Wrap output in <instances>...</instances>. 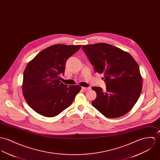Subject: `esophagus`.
<instances>
[{"label": "esophagus", "instance_id": "obj_1", "mask_svg": "<svg viewBox=\"0 0 160 160\" xmlns=\"http://www.w3.org/2000/svg\"><path fill=\"white\" fill-rule=\"evenodd\" d=\"M90 87H82V89L83 90H84V91H86V90H90Z\"/></svg>", "mask_w": 160, "mask_h": 160}]
</instances>
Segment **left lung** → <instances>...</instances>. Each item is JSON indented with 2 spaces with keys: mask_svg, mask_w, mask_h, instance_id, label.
<instances>
[{
  "mask_svg": "<svg viewBox=\"0 0 160 160\" xmlns=\"http://www.w3.org/2000/svg\"><path fill=\"white\" fill-rule=\"evenodd\" d=\"M95 72L104 74L106 91L93 87L97 98L92 106L108 118L128 113L138 100L142 88L139 67L131 55L109 44L83 45Z\"/></svg>",
  "mask_w": 160,
  "mask_h": 160,
  "instance_id": "obj_1",
  "label": "left lung"
}]
</instances>
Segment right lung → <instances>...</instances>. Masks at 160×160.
Instances as JSON below:
<instances>
[{
  "label": "right lung",
  "mask_w": 160,
  "mask_h": 160,
  "mask_svg": "<svg viewBox=\"0 0 160 160\" xmlns=\"http://www.w3.org/2000/svg\"><path fill=\"white\" fill-rule=\"evenodd\" d=\"M81 45H52L39 52L27 65L23 74L22 93L38 114L56 116L73 102L81 87L64 84L60 81L66 62Z\"/></svg>",
  "instance_id": "add662e5"
}]
</instances>
